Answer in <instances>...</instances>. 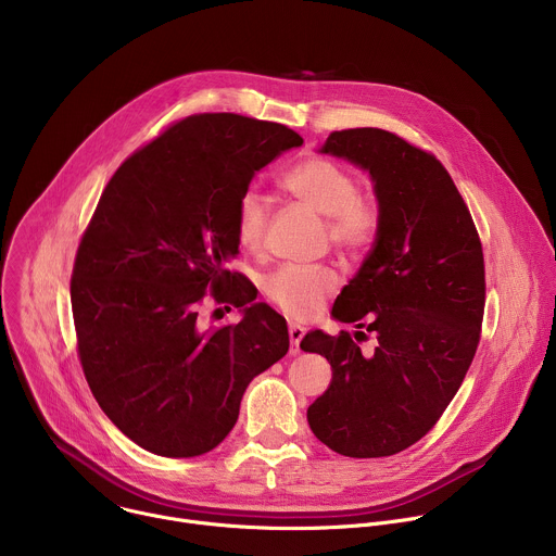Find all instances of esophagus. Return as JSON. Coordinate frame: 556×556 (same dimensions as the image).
<instances>
[{
    "label": "esophagus",
    "mask_w": 556,
    "mask_h": 556,
    "mask_svg": "<svg viewBox=\"0 0 556 556\" xmlns=\"http://www.w3.org/2000/svg\"><path fill=\"white\" fill-rule=\"evenodd\" d=\"M288 334H290V354H299V352H301V350H299V343H301L305 330H303L301 326L292 324V326L288 328Z\"/></svg>",
    "instance_id": "obj_1"
}]
</instances>
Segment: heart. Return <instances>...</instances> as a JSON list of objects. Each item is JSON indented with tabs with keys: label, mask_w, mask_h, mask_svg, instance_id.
Returning <instances> with one entry per match:
<instances>
[{
	"label": "heart",
	"mask_w": 556,
	"mask_h": 556,
	"mask_svg": "<svg viewBox=\"0 0 556 556\" xmlns=\"http://www.w3.org/2000/svg\"><path fill=\"white\" fill-rule=\"evenodd\" d=\"M281 187L299 204L326 217L330 242L348 255L365 253L380 230V204L374 193L358 191L356 176L341 163L309 155L292 165ZM268 206L255 189H247L235 204V235L249 251L266 240ZM264 294L292 319H309L339 288V275L330 266L286 264L264 279Z\"/></svg>",
	"instance_id": "heart-1"
}]
</instances>
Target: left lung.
<instances>
[{
    "mask_svg": "<svg viewBox=\"0 0 556 556\" xmlns=\"http://www.w3.org/2000/svg\"><path fill=\"white\" fill-rule=\"evenodd\" d=\"M369 172L380 230L332 316L374 332H307L303 352L332 365L307 407L312 433L348 457H384L425 438L457 393L480 345L486 279L478 228L438 157L376 127L332 131L321 147Z\"/></svg>",
    "mask_w": 556,
    "mask_h": 556,
    "instance_id": "left-lung-1",
    "label": "left lung"
}]
</instances>
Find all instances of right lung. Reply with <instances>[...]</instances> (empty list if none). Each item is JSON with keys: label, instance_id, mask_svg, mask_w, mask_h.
Listing matches in <instances>:
<instances>
[{"label": "right lung", "instance_id": "add662e5", "mask_svg": "<svg viewBox=\"0 0 556 556\" xmlns=\"http://www.w3.org/2000/svg\"><path fill=\"white\" fill-rule=\"evenodd\" d=\"M303 138L240 114H193L134 151L108 182L78 244L70 296L86 380L105 416L165 457L215 448L249 382L286 356L288 326L242 273L235 204L253 176ZM248 305L204 329L199 305Z\"/></svg>", "mask_w": 556, "mask_h": 556}]
</instances>
